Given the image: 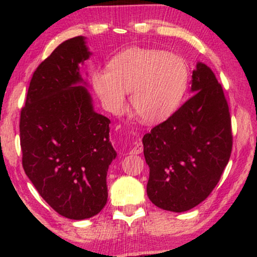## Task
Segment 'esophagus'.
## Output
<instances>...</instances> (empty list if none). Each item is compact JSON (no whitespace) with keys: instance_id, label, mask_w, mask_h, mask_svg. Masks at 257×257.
I'll return each mask as SVG.
<instances>
[{"instance_id":"1","label":"esophagus","mask_w":257,"mask_h":257,"mask_svg":"<svg viewBox=\"0 0 257 257\" xmlns=\"http://www.w3.org/2000/svg\"><path fill=\"white\" fill-rule=\"evenodd\" d=\"M144 151V146H143V143L140 142H137L136 143V145H135V147H132V150H131V153L132 154H140Z\"/></svg>"}]
</instances>
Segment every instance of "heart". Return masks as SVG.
I'll return each mask as SVG.
<instances>
[{
  "mask_svg": "<svg viewBox=\"0 0 257 257\" xmlns=\"http://www.w3.org/2000/svg\"><path fill=\"white\" fill-rule=\"evenodd\" d=\"M189 71L180 56L158 49L132 48L120 52L98 70L92 84L108 111L118 113L131 91V106L143 121L156 124L171 117L180 106L188 85Z\"/></svg>",
  "mask_w": 257,
  "mask_h": 257,
  "instance_id": "1",
  "label": "heart"
}]
</instances>
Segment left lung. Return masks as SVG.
<instances>
[{"label": "left lung", "instance_id": "8db88e82", "mask_svg": "<svg viewBox=\"0 0 257 257\" xmlns=\"http://www.w3.org/2000/svg\"><path fill=\"white\" fill-rule=\"evenodd\" d=\"M192 97L143 138L147 195L161 209L186 212L207 199L229 161L231 118L223 89L198 63Z\"/></svg>", "mask_w": 257, "mask_h": 257}]
</instances>
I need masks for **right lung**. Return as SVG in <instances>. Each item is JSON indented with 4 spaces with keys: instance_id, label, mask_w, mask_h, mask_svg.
<instances>
[{
    "instance_id": "right-lung-1",
    "label": "right lung",
    "mask_w": 257,
    "mask_h": 257,
    "mask_svg": "<svg viewBox=\"0 0 257 257\" xmlns=\"http://www.w3.org/2000/svg\"><path fill=\"white\" fill-rule=\"evenodd\" d=\"M82 36L59 44L35 70L21 110L23 170L59 215L84 220L107 201L106 174L117 153L110 119L93 111L78 64L89 58Z\"/></svg>"
}]
</instances>
